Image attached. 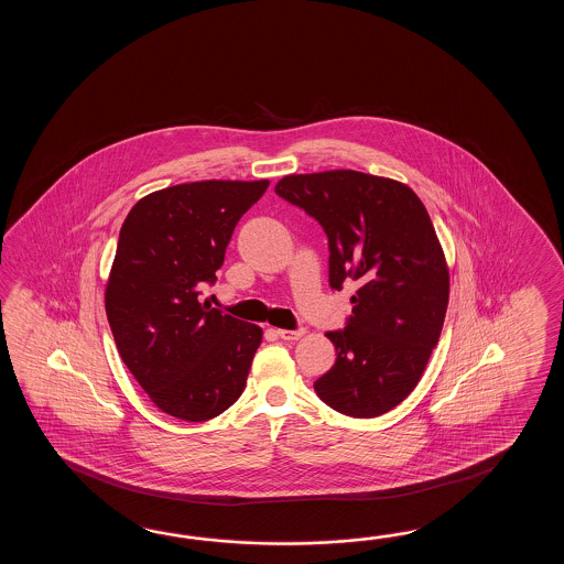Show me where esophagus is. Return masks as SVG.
<instances>
[{"label": "esophagus", "instance_id": "obj_1", "mask_svg": "<svg viewBox=\"0 0 564 564\" xmlns=\"http://www.w3.org/2000/svg\"><path fill=\"white\" fill-rule=\"evenodd\" d=\"M276 335L282 340H299V338L306 335V330L304 328H299V330H284V328H280V330H276Z\"/></svg>", "mask_w": 564, "mask_h": 564}]
</instances>
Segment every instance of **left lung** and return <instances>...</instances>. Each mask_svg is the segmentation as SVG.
Here are the masks:
<instances>
[{"instance_id": "8db88e82", "label": "left lung", "mask_w": 564, "mask_h": 564, "mask_svg": "<svg viewBox=\"0 0 564 564\" xmlns=\"http://www.w3.org/2000/svg\"><path fill=\"white\" fill-rule=\"evenodd\" d=\"M276 193L326 231L330 288L359 282L314 391L348 417L383 415L417 387L444 326L449 270L430 214L405 183L352 169L286 175Z\"/></svg>"}]
</instances>
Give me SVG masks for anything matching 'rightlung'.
Segmentation results:
<instances>
[{
    "mask_svg": "<svg viewBox=\"0 0 564 564\" xmlns=\"http://www.w3.org/2000/svg\"><path fill=\"white\" fill-rule=\"evenodd\" d=\"M270 181L209 180L144 195L120 228L105 308L120 359L156 408L207 421L243 393L262 328L199 302L240 217Z\"/></svg>",
    "mask_w": 564,
    "mask_h": 564,
    "instance_id": "1",
    "label": "right lung"
}]
</instances>
